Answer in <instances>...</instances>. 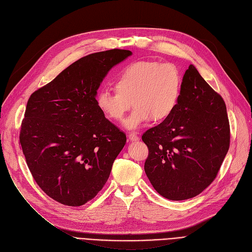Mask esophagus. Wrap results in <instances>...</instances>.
<instances>
[{"mask_svg":"<svg viewBox=\"0 0 252 252\" xmlns=\"http://www.w3.org/2000/svg\"><path fill=\"white\" fill-rule=\"evenodd\" d=\"M128 140L131 141V142H136V141H139L140 138L136 134H129L128 135Z\"/></svg>","mask_w":252,"mask_h":252,"instance_id":"34e87169","label":"esophagus"}]
</instances>
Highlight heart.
Returning <instances> with one entry per match:
<instances>
[{"instance_id": "obj_1", "label": "heart", "mask_w": 252, "mask_h": 252, "mask_svg": "<svg viewBox=\"0 0 252 252\" xmlns=\"http://www.w3.org/2000/svg\"><path fill=\"white\" fill-rule=\"evenodd\" d=\"M183 85L182 74L176 65L157 61L130 63L116 77V91L101 90L96 103L101 112L111 121L119 122L130 109L134 111L124 122L128 130L154 121H163L177 107Z\"/></svg>"}]
</instances>
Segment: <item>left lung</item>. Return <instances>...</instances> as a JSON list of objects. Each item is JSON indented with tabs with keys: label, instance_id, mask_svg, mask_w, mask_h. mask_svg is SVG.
<instances>
[{
	"label": "left lung",
	"instance_id": "1",
	"mask_svg": "<svg viewBox=\"0 0 252 252\" xmlns=\"http://www.w3.org/2000/svg\"><path fill=\"white\" fill-rule=\"evenodd\" d=\"M154 189L169 200L200 194L216 179L230 146L226 104L194 65L183 76L175 111L142 136Z\"/></svg>",
	"mask_w": 252,
	"mask_h": 252
}]
</instances>
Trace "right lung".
Wrapping results in <instances>:
<instances>
[{
    "label": "right lung",
    "instance_id": "right-lung-1",
    "mask_svg": "<svg viewBox=\"0 0 252 252\" xmlns=\"http://www.w3.org/2000/svg\"><path fill=\"white\" fill-rule=\"evenodd\" d=\"M130 55L113 49L78 59L28 101L19 136L26 163L39 188L64 205L93 199L126 145L96 96L108 71Z\"/></svg>",
    "mask_w": 252,
    "mask_h": 252
}]
</instances>
